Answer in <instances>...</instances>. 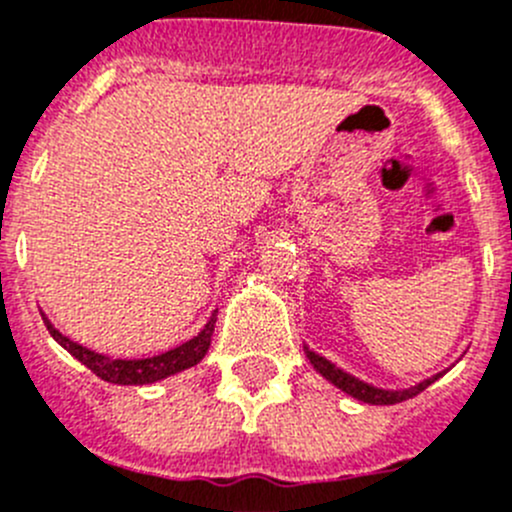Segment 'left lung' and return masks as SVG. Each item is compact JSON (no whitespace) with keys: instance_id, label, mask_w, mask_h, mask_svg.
Returning <instances> with one entry per match:
<instances>
[{"instance_id":"8db88e82","label":"left lung","mask_w":512,"mask_h":512,"mask_svg":"<svg viewBox=\"0 0 512 512\" xmlns=\"http://www.w3.org/2000/svg\"><path fill=\"white\" fill-rule=\"evenodd\" d=\"M304 352H306V359L311 362V367H314L321 377L329 379L334 387H339L342 392H347L349 397L359 399V402H367V405H397V402H405V399L417 397L422 389H427L432 382H437V379L445 374V372H437V374H432L430 379H422L420 384H415V387H407V389H382V387H374V384H367V382H362V379L352 377V374L344 372V369H339L337 364H332L326 357L311 352L309 347H304Z\"/></svg>"}]
</instances>
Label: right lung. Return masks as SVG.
<instances>
[{"label":"right lung","mask_w":512,"mask_h":512,"mask_svg":"<svg viewBox=\"0 0 512 512\" xmlns=\"http://www.w3.org/2000/svg\"><path fill=\"white\" fill-rule=\"evenodd\" d=\"M216 314L218 311H213L211 319L206 321V326H203L201 332H198L193 339L183 342L180 347L168 349V352L155 354V357H145V359H113V357H107V354H97L95 349L82 347V344L72 342L70 337H65L60 329H55V324L47 319V314H42V319H45L47 332L52 334V339H55L60 347H65L77 362H82L87 369H92L97 377L105 379V382L153 384L158 382V379L170 377V374H178L183 372V369L196 367V364L206 357L208 347H211L213 329H216Z\"/></svg>","instance_id":"add662e5"}]
</instances>
